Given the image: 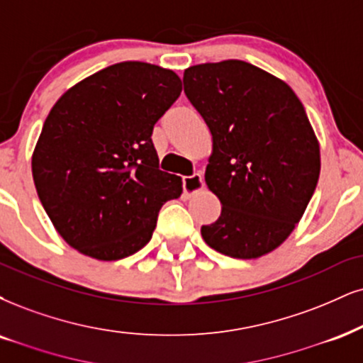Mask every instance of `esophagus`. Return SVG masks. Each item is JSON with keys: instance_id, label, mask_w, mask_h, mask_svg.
<instances>
[{"instance_id": "esophagus-1", "label": "esophagus", "mask_w": 363, "mask_h": 363, "mask_svg": "<svg viewBox=\"0 0 363 363\" xmlns=\"http://www.w3.org/2000/svg\"><path fill=\"white\" fill-rule=\"evenodd\" d=\"M203 189L202 173H194L190 177H183V190L186 195H194Z\"/></svg>"}]
</instances>
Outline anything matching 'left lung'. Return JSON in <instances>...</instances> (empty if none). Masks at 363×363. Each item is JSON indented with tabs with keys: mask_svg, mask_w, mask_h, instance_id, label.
I'll list each match as a JSON object with an SVG mask.
<instances>
[{
	"mask_svg": "<svg viewBox=\"0 0 363 363\" xmlns=\"http://www.w3.org/2000/svg\"><path fill=\"white\" fill-rule=\"evenodd\" d=\"M183 87L212 134L205 183L222 203L202 225L217 252L257 259L301 220L320 177V143L284 80L242 60L189 67Z\"/></svg>",
	"mask_w": 363,
	"mask_h": 363,
	"instance_id": "obj_1",
	"label": "left lung"
}]
</instances>
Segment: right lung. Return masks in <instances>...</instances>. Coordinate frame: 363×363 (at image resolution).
I'll list each match as a JSON object with an SVG mask.
<instances>
[{"label":"right lung","instance_id":"1","mask_svg":"<svg viewBox=\"0 0 363 363\" xmlns=\"http://www.w3.org/2000/svg\"><path fill=\"white\" fill-rule=\"evenodd\" d=\"M180 92L173 70L121 62L80 80L52 107L31 173L70 247L118 261L150 242L160 208L183 191L180 177L160 169L151 141Z\"/></svg>","mask_w":363,"mask_h":363}]
</instances>
